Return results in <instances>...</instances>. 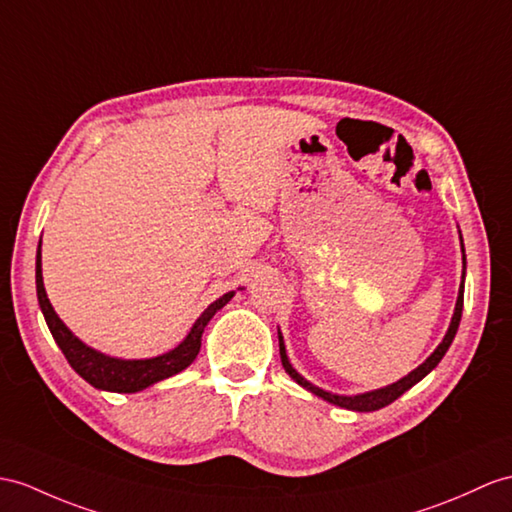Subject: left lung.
<instances>
[{
  "instance_id": "8db88e82",
  "label": "left lung",
  "mask_w": 512,
  "mask_h": 512,
  "mask_svg": "<svg viewBox=\"0 0 512 512\" xmlns=\"http://www.w3.org/2000/svg\"><path fill=\"white\" fill-rule=\"evenodd\" d=\"M460 232V230H458ZM460 252H463V280H460V289H458V297H456V306H454V315H452V321H450V328H447L443 341L436 345V350L423 360V363L408 373V376L400 378L393 384H386L382 386V389H373V391H367V393H358V395H339V393H332V391H326L321 389V386H315L313 382H308L302 373H299L293 365L289 356H286V347H284V336L278 328V341H280V358H282V367L284 371L289 373V376L299 384L304 386L306 391H310L313 395L321 397V400H326L334 406H341L345 410H354V413H371V410H380L384 406H389L391 402H395L397 397L404 395L410 386H415L417 382H421L423 378L428 376V373L441 363V358L445 356V352L450 350V345L454 341V336L458 332V326H460V317H463V299H465V271H467V256H465V245H463V234H460Z\"/></svg>"
}]
</instances>
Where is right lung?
<instances>
[{
  "label": "right lung",
  "mask_w": 512,
  "mask_h": 512,
  "mask_svg": "<svg viewBox=\"0 0 512 512\" xmlns=\"http://www.w3.org/2000/svg\"><path fill=\"white\" fill-rule=\"evenodd\" d=\"M234 293L236 291H228L219 299H215V302L195 319L189 334H186L184 339L173 347V350L152 358H117V356L102 354L99 350H95V347L80 341L78 336L65 326V321L56 315V310L52 302H49V297L45 293V284H43L41 241H39V249H36V297H39V306L45 317L47 328L52 332L54 341L62 350V354H65V358L69 360L73 371L99 391L139 393L147 389V386H152L160 380H167L171 376H176V373L184 371L199 354V347H202V334H204V328L208 326V321L215 317L217 310H221L230 302Z\"/></svg>",
  "instance_id": "obj_1"
}]
</instances>
